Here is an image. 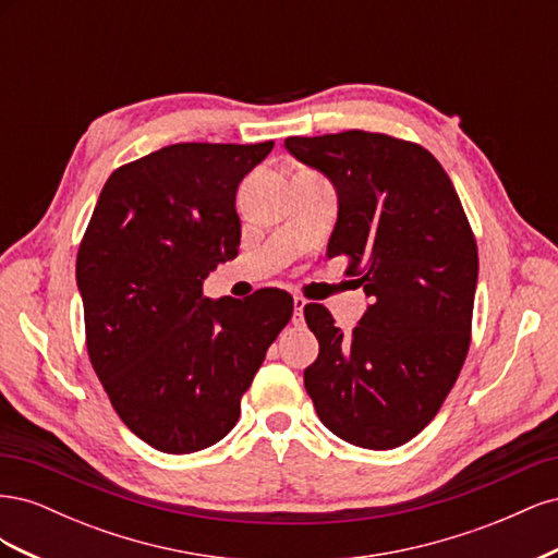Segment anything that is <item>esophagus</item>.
<instances>
[{"label": "esophagus", "mask_w": 558, "mask_h": 558, "mask_svg": "<svg viewBox=\"0 0 558 558\" xmlns=\"http://www.w3.org/2000/svg\"><path fill=\"white\" fill-rule=\"evenodd\" d=\"M305 305H307L305 298H300V295L293 298V320H295V324H302V312H305Z\"/></svg>", "instance_id": "esophagus-1"}]
</instances>
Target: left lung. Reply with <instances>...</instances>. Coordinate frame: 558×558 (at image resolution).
Masks as SVG:
<instances>
[{"instance_id": "left-lung-1", "label": "left lung", "mask_w": 558, "mask_h": 558, "mask_svg": "<svg viewBox=\"0 0 558 558\" xmlns=\"http://www.w3.org/2000/svg\"><path fill=\"white\" fill-rule=\"evenodd\" d=\"M286 148L332 181L340 211L326 256H344L373 302L349 335L324 305L305 307L318 340L305 388L324 426L344 442L400 447L440 412L465 363L475 234L424 146L347 130L289 137Z\"/></svg>"}]
</instances>
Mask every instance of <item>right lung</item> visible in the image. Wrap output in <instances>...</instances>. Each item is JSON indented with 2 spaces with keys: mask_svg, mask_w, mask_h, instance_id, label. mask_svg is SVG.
<instances>
[{
  "mask_svg": "<svg viewBox=\"0 0 558 558\" xmlns=\"http://www.w3.org/2000/svg\"><path fill=\"white\" fill-rule=\"evenodd\" d=\"M272 146L185 142L118 167L81 240L90 363L116 414L158 451L223 440L293 316L279 289L244 302L202 293L211 269L238 256L234 195Z\"/></svg>",
  "mask_w": 558,
  "mask_h": 558,
  "instance_id": "right-lung-1",
  "label": "right lung"
}]
</instances>
